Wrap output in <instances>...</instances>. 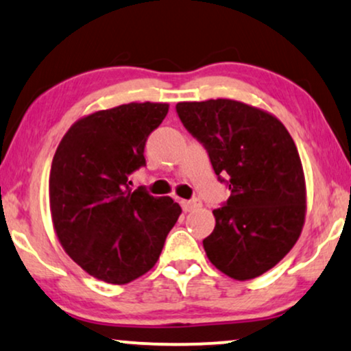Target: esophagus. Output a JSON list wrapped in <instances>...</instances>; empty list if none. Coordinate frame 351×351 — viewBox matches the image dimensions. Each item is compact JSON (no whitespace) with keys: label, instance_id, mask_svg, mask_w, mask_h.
<instances>
[{"label":"esophagus","instance_id":"34e87169","mask_svg":"<svg viewBox=\"0 0 351 351\" xmlns=\"http://www.w3.org/2000/svg\"><path fill=\"white\" fill-rule=\"evenodd\" d=\"M181 207H183L184 212H193V210L200 207V200L193 199V200H181Z\"/></svg>","mask_w":351,"mask_h":351}]
</instances>
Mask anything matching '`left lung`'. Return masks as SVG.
<instances>
[{
  "label": "left lung",
  "instance_id": "1",
  "mask_svg": "<svg viewBox=\"0 0 351 351\" xmlns=\"http://www.w3.org/2000/svg\"><path fill=\"white\" fill-rule=\"evenodd\" d=\"M181 123L230 188L204 239L208 260L232 279L266 273L289 254L305 221V176L286 127L268 112L232 99L176 104Z\"/></svg>",
  "mask_w": 351,
  "mask_h": 351
}]
</instances>
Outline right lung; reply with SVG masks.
Masks as SVG:
<instances>
[{"label": "right lung", "instance_id": "add662e5", "mask_svg": "<svg viewBox=\"0 0 351 351\" xmlns=\"http://www.w3.org/2000/svg\"><path fill=\"white\" fill-rule=\"evenodd\" d=\"M168 104L130 102L70 127L54 154L49 207L64 250L88 274L127 284L157 263L181 207L132 191L128 176L146 165L144 147Z\"/></svg>", "mask_w": 351, "mask_h": 351}]
</instances>
